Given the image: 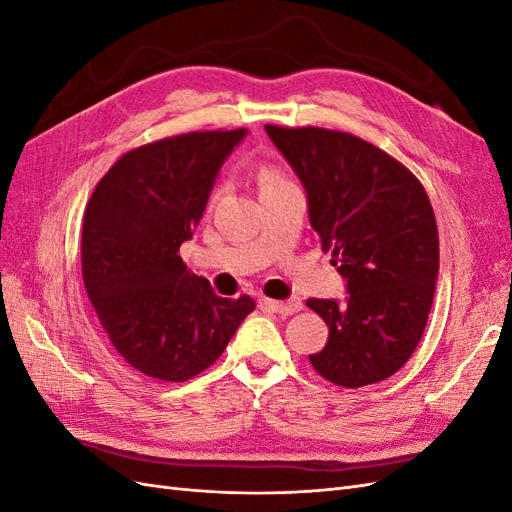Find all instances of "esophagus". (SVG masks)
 Returning <instances> with one entry per match:
<instances>
[{
  "label": "esophagus",
  "mask_w": 512,
  "mask_h": 512,
  "mask_svg": "<svg viewBox=\"0 0 512 512\" xmlns=\"http://www.w3.org/2000/svg\"><path fill=\"white\" fill-rule=\"evenodd\" d=\"M262 307H267V309H271V312H277V314H282V316H290V314L301 312L303 303H301L297 297H292V299H288V301L262 299Z\"/></svg>",
  "instance_id": "obj_1"
}]
</instances>
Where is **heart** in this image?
<instances>
[{
	"label": "heart",
	"mask_w": 512,
	"mask_h": 512,
	"mask_svg": "<svg viewBox=\"0 0 512 512\" xmlns=\"http://www.w3.org/2000/svg\"><path fill=\"white\" fill-rule=\"evenodd\" d=\"M282 183H286V177H284L275 166H262V168L258 170L260 192H262V190H269V188H275V185H282ZM220 196H222V188H215L213 194H211V198H209V205L213 207L215 203H218Z\"/></svg>",
	"instance_id": "heart-1"
}]
</instances>
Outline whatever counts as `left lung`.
Segmentation results:
<instances>
[{"mask_svg": "<svg viewBox=\"0 0 512 512\" xmlns=\"http://www.w3.org/2000/svg\"><path fill=\"white\" fill-rule=\"evenodd\" d=\"M307 192L309 224L348 299H307L329 339L309 363L337 386L391 378L421 342L440 269L429 196L410 170L363 138L265 126Z\"/></svg>", "mask_w": 512, "mask_h": 512, "instance_id": "8db88e82", "label": "left lung"}]
</instances>
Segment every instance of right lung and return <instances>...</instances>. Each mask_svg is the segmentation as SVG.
I'll use <instances>...</instances> for the list:
<instances>
[{
  "instance_id": "obj_1",
  "label": "right lung",
  "mask_w": 512,
  "mask_h": 512,
  "mask_svg": "<svg viewBox=\"0 0 512 512\" xmlns=\"http://www.w3.org/2000/svg\"><path fill=\"white\" fill-rule=\"evenodd\" d=\"M245 132H188L136 147L111 166L87 203L85 290L115 350L149 378L198 376L256 307L247 294L218 297L179 256Z\"/></svg>"
}]
</instances>
